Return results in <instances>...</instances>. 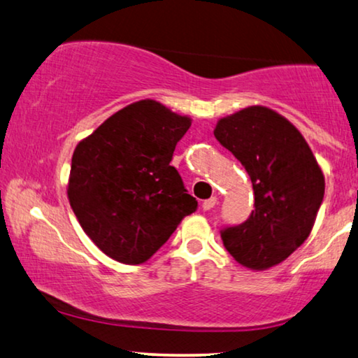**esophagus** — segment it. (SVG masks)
<instances>
[{
  "instance_id": "1",
  "label": "esophagus",
  "mask_w": 358,
  "mask_h": 358,
  "mask_svg": "<svg viewBox=\"0 0 358 358\" xmlns=\"http://www.w3.org/2000/svg\"><path fill=\"white\" fill-rule=\"evenodd\" d=\"M215 204H217V198H214V196H213V198L203 201V209L204 210H210Z\"/></svg>"
}]
</instances>
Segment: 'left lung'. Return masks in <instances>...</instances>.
Segmentation results:
<instances>
[{
    "label": "left lung",
    "mask_w": 358,
    "mask_h": 358,
    "mask_svg": "<svg viewBox=\"0 0 358 358\" xmlns=\"http://www.w3.org/2000/svg\"><path fill=\"white\" fill-rule=\"evenodd\" d=\"M214 136L240 160L255 191L250 217L220 230L224 246L250 269L279 264L308 238L323 203L324 177L310 145L266 107L222 118Z\"/></svg>",
    "instance_id": "left-lung-1"
}]
</instances>
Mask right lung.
Returning <instances> with one entry per match:
<instances>
[{"label":"right lung","instance_id":"add662e5","mask_svg":"<svg viewBox=\"0 0 358 358\" xmlns=\"http://www.w3.org/2000/svg\"><path fill=\"white\" fill-rule=\"evenodd\" d=\"M191 127L154 100L112 115L80 141L68 198L89 238L124 264L148 261L198 209L177 169L175 145Z\"/></svg>","mask_w":358,"mask_h":358}]
</instances>
